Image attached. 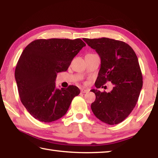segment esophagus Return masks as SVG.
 <instances>
[{
  "instance_id": "obj_1",
  "label": "esophagus",
  "mask_w": 158,
  "mask_h": 158,
  "mask_svg": "<svg viewBox=\"0 0 158 158\" xmlns=\"http://www.w3.org/2000/svg\"><path fill=\"white\" fill-rule=\"evenodd\" d=\"M89 91V89H81V93H88Z\"/></svg>"
}]
</instances>
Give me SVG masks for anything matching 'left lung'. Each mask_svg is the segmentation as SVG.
I'll return each mask as SVG.
<instances>
[{
  "instance_id": "8db88e82",
  "label": "left lung",
  "mask_w": 158,
  "mask_h": 158,
  "mask_svg": "<svg viewBox=\"0 0 158 158\" xmlns=\"http://www.w3.org/2000/svg\"><path fill=\"white\" fill-rule=\"evenodd\" d=\"M83 40L95 50L101 59L95 87L102 88L108 81L114 85L109 93L90 90L95 94V100L91 104L92 111L106 124H118L135 108L143 85L137 55L124 42L106 37Z\"/></svg>"
}]
</instances>
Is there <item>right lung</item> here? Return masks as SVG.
Returning <instances> with one entry per match:
<instances>
[{"label": "right lung", "mask_w": 158, "mask_h": 158, "mask_svg": "<svg viewBox=\"0 0 158 158\" xmlns=\"http://www.w3.org/2000/svg\"><path fill=\"white\" fill-rule=\"evenodd\" d=\"M85 44L81 39H40L23 51L15 69L21 101L40 121L62 118L80 90L75 85L57 89V74L67 71L74 57Z\"/></svg>", "instance_id": "right-lung-1"}]
</instances>
